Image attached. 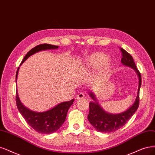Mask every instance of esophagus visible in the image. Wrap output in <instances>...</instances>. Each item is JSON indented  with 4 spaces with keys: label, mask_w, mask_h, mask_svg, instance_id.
Returning a JSON list of instances; mask_svg holds the SVG:
<instances>
[{
    "label": "esophagus",
    "mask_w": 155,
    "mask_h": 155,
    "mask_svg": "<svg viewBox=\"0 0 155 155\" xmlns=\"http://www.w3.org/2000/svg\"><path fill=\"white\" fill-rule=\"evenodd\" d=\"M85 97V95L84 93H80L77 96V99H82V98H84Z\"/></svg>",
    "instance_id": "obj_1"
}]
</instances>
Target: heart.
I'll list each match as a JSON object with an SVG mask.
<instances>
[{
  "instance_id": "b5f03b06",
  "label": "heart",
  "mask_w": 155,
  "mask_h": 155,
  "mask_svg": "<svg viewBox=\"0 0 155 155\" xmlns=\"http://www.w3.org/2000/svg\"><path fill=\"white\" fill-rule=\"evenodd\" d=\"M108 56L103 53H97L91 55L87 61V65L89 68L97 69L104 66L108 61Z\"/></svg>"
}]
</instances>
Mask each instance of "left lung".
Returning <instances> with one entry per match:
<instances>
[{"label": "left lung", "mask_w": 155, "mask_h": 155, "mask_svg": "<svg viewBox=\"0 0 155 155\" xmlns=\"http://www.w3.org/2000/svg\"><path fill=\"white\" fill-rule=\"evenodd\" d=\"M121 51L123 55L121 59L123 64L134 69L138 75L139 80L138 92H137L136 100L132 105L127 110L121 113L114 114L108 113L103 109L97 101L94 93L93 91H90L89 93V96L94 101H91L89 103V113L87 119L96 130L103 133L113 132L123 127L135 114L139 105V91L142 83L140 73L138 69L137 68L131 55L123 48H121Z\"/></svg>", "instance_id": "8db88e82"}]
</instances>
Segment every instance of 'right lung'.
Segmentation results:
<instances>
[{
    "instance_id": "obj_1",
    "label": "right lung",
    "mask_w": 155,
    "mask_h": 155,
    "mask_svg": "<svg viewBox=\"0 0 155 155\" xmlns=\"http://www.w3.org/2000/svg\"><path fill=\"white\" fill-rule=\"evenodd\" d=\"M58 48L59 46L50 44L39 45L32 48L25 55L24 59H23L20 64V66L30 56L38 52V51L51 49H57ZM19 69L20 67H18L16 73V83L17 77H18ZM16 101L17 108H18L19 112L31 127L39 133L43 134H50L58 130L62 124L64 123L68 111L73 104L74 99L69 101L61 103V104L57 105L54 107L51 108V109L42 112H34L25 107L21 104L17 91Z\"/></svg>"
}]
</instances>
